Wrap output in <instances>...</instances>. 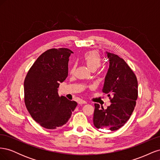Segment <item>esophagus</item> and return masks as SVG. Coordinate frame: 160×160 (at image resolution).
<instances>
[{"label":"esophagus","mask_w":160,"mask_h":160,"mask_svg":"<svg viewBox=\"0 0 160 160\" xmlns=\"http://www.w3.org/2000/svg\"><path fill=\"white\" fill-rule=\"evenodd\" d=\"M78 103H79V104H86L87 101L85 100H83V99H81L79 101Z\"/></svg>","instance_id":"34e87169"}]
</instances>
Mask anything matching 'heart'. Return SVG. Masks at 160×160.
Wrapping results in <instances>:
<instances>
[{
  "label": "heart",
  "instance_id": "1",
  "mask_svg": "<svg viewBox=\"0 0 160 160\" xmlns=\"http://www.w3.org/2000/svg\"><path fill=\"white\" fill-rule=\"evenodd\" d=\"M83 60L89 68L93 71L98 69L102 63L101 58L99 53L95 51H91L85 52L83 55ZM75 65L72 66L71 72H73Z\"/></svg>",
  "mask_w": 160,
  "mask_h": 160
}]
</instances>
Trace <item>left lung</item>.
I'll return each instance as SVG.
<instances>
[{
	"mask_svg": "<svg viewBox=\"0 0 160 160\" xmlns=\"http://www.w3.org/2000/svg\"><path fill=\"white\" fill-rule=\"evenodd\" d=\"M107 55L109 67L102 91L109 97L111 104L106 109L95 104L93 124L98 129L115 131L123 126L133 113L138 85L136 76L126 62L113 53L107 52Z\"/></svg>",
	"mask_w": 160,
	"mask_h": 160,
	"instance_id": "8db88e82",
	"label": "left lung"
}]
</instances>
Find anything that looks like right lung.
<instances>
[{
	"mask_svg": "<svg viewBox=\"0 0 160 160\" xmlns=\"http://www.w3.org/2000/svg\"><path fill=\"white\" fill-rule=\"evenodd\" d=\"M71 53L67 48L46 51L34 62L24 81L26 108L32 119L46 129L65 124L77 105L57 93L60 83L68 76Z\"/></svg>",
	"mask_w": 160,
	"mask_h": 160,
	"instance_id": "right-lung-1",
	"label": "right lung"
}]
</instances>
